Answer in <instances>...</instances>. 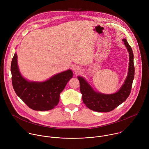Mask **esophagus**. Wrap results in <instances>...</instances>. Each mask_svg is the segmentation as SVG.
Instances as JSON below:
<instances>
[{
  "label": "esophagus",
  "instance_id": "esophagus-1",
  "mask_svg": "<svg viewBox=\"0 0 149 149\" xmlns=\"http://www.w3.org/2000/svg\"><path fill=\"white\" fill-rule=\"evenodd\" d=\"M73 70L76 72V73H78L80 72V67L78 65H74L73 67Z\"/></svg>",
  "mask_w": 149,
  "mask_h": 149
}]
</instances>
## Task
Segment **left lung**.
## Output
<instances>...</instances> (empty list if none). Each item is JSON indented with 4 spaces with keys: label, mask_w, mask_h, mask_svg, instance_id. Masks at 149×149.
I'll return each instance as SVG.
<instances>
[{
    "label": "left lung",
    "mask_w": 149,
    "mask_h": 149,
    "mask_svg": "<svg viewBox=\"0 0 149 149\" xmlns=\"http://www.w3.org/2000/svg\"><path fill=\"white\" fill-rule=\"evenodd\" d=\"M123 40L130 53V64L128 75L118 92L111 95L96 92L82 77H78L83 102L88 108L92 110L104 113L111 111L125 102L130 95L135 75L134 53L127 40L125 39Z\"/></svg>",
    "instance_id": "8db88e82"
}]
</instances>
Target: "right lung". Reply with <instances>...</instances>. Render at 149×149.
I'll use <instances>...</instances> for the list:
<instances>
[{
    "mask_svg": "<svg viewBox=\"0 0 149 149\" xmlns=\"http://www.w3.org/2000/svg\"><path fill=\"white\" fill-rule=\"evenodd\" d=\"M17 58L15 53L11 64L12 84L17 95L33 110L47 111L54 109L59 102L60 93L73 77L72 71L57 74L43 82H28L21 76Z\"/></svg>",
    "mask_w": 149,
    "mask_h": 149,
    "instance_id": "1",
    "label": "right lung"
}]
</instances>
